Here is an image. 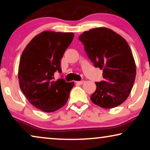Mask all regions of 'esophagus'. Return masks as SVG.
<instances>
[{
	"label": "esophagus",
	"mask_w": 150,
	"mask_h": 150,
	"mask_svg": "<svg viewBox=\"0 0 150 150\" xmlns=\"http://www.w3.org/2000/svg\"><path fill=\"white\" fill-rule=\"evenodd\" d=\"M76 84H79V85H83V84L85 83V81H76Z\"/></svg>",
	"instance_id": "1"
}]
</instances>
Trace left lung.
Masks as SVG:
<instances>
[{"mask_svg": "<svg viewBox=\"0 0 150 150\" xmlns=\"http://www.w3.org/2000/svg\"><path fill=\"white\" fill-rule=\"evenodd\" d=\"M79 39L94 66L103 71L104 81L96 83L92 102L104 108L120 105L130 95L136 77V64L128 44L106 27L91 28Z\"/></svg>", "mask_w": 150, "mask_h": 150, "instance_id": "left-lung-1", "label": "left lung"}]
</instances>
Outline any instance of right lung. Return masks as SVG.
Wrapping results in <instances>:
<instances>
[{"label": "right lung", "instance_id": "1", "mask_svg": "<svg viewBox=\"0 0 150 150\" xmlns=\"http://www.w3.org/2000/svg\"><path fill=\"white\" fill-rule=\"evenodd\" d=\"M73 33L46 30L37 35L24 48L18 67L20 87L32 105L52 112L66 104L74 83L53 81L61 72V59L72 42Z\"/></svg>", "mask_w": 150, "mask_h": 150}]
</instances>
